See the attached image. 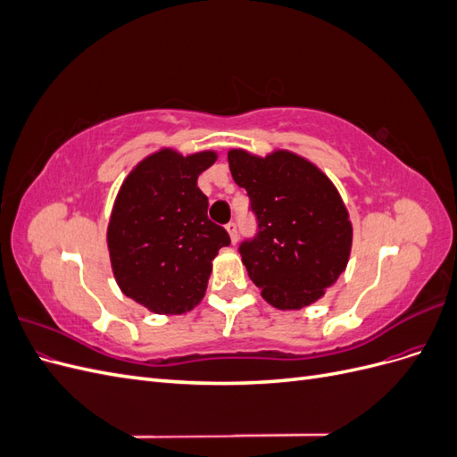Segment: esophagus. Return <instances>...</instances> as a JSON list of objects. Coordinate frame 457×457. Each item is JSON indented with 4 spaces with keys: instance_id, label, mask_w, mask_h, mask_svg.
<instances>
[{
    "instance_id": "obj_1",
    "label": "esophagus",
    "mask_w": 457,
    "mask_h": 457,
    "mask_svg": "<svg viewBox=\"0 0 457 457\" xmlns=\"http://www.w3.org/2000/svg\"><path fill=\"white\" fill-rule=\"evenodd\" d=\"M227 232H228V237H230V242L237 244V240H238V228H237V223H234V220H230V223L227 225Z\"/></svg>"
}]
</instances>
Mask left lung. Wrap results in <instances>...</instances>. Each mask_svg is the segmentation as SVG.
Instances as JSON below:
<instances>
[{
    "instance_id": "1",
    "label": "left lung",
    "mask_w": 457,
    "mask_h": 457,
    "mask_svg": "<svg viewBox=\"0 0 457 457\" xmlns=\"http://www.w3.org/2000/svg\"><path fill=\"white\" fill-rule=\"evenodd\" d=\"M228 168L257 217L255 238L240 245L247 274L272 307H309L337 282L351 255L353 225L337 188L289 150L261 158L232 148Z\"/></svg>"
}]
</instances>
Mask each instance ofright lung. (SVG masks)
Masks as SVG:
<instances>
[{
    "label": "right lung",
    "mask_w": 457,
    "mask_h": 457,
    "mask_svg": "<svg viewBox=\"0 0 457 457\" xmlns=\"http://www.w3.org/2000/svg\"><path fill=\"white\" fill-rule=\"evenodd\" d=\"M213 150L183 156L162 148L131 170L120 187L106 244L114 278L129 299L156 314H183L205 295L212 261L230 244L207 217L198 175Z\"/></svg>",
    "instance_id": "right-lung-1"
}]
</instances>
